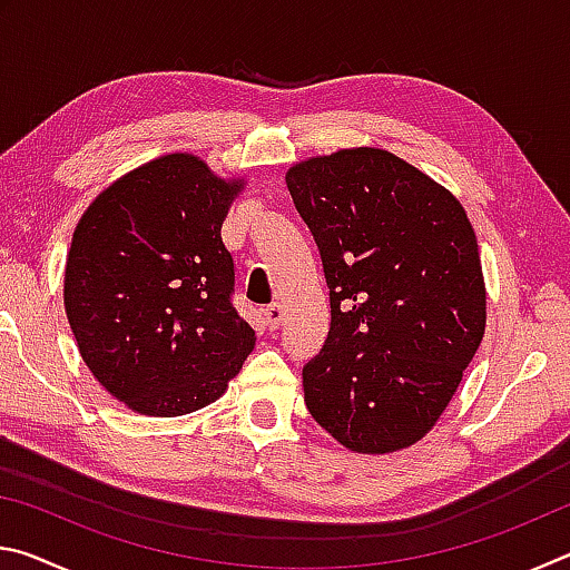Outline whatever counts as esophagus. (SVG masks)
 Masks as SVG:
<instances>
[{
	"instance_id": "1",
	"label": "esophagus",
	"mask_w": 570,
	"mask_h": 570,
	"mask_svg": "<svg viewBox=\"0 0 570 570\" xmlns=\"http://www.w3.org/2000/svg\"><path fill=\"white\" fill-rule=\"evenodd\" d=\"M262 316H264L268 330L274 332V330H278V324H282V320H284V306L282 304H268V306L262 308Z\"/></svg>"
}]
</instances>
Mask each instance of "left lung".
Listing matches in <instances>:
<instances>
[{"label":"left lung","mask_w":570,"mask_h":570,"mask_svg":"<svg viewBox=\"0 0 570 570\" xmlns=\"http://www.w3.org/2000/svg\"><path fill=\"white\" fill-rule=\"evenodd\" d=\"M320 246L332 324L304 366L312 417L346 450L387 455L435 428L485 334L475 228L452 193L382 148L286 170Z\"/></svg>","instance_id":"8db88e82"}]
</instances>
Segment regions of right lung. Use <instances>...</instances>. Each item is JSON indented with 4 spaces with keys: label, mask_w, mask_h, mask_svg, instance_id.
<instances>
[{
    "label": "right lung",
    "mask_w": 570,
    "mask_h": 570,
    "mask_svg": "<svg viewBox=\"0 0 570 570\" xmlns=\"http://www.w3.org/2000/svg\"><path fill=\"white\" fill-rule=\"evenodd\" d=\"M244 188L193 153H168L112 180L77 220L65 314L92 377L128 410L178 417L206 407L254 350L220 240Z\"/></svg>",
    "instance_id": "right-lung-1"
}]
</instances>
